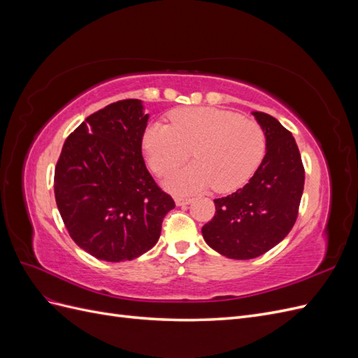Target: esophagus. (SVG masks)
Returning <instances> with one entry per match:
<instances>
[{"label":"esophagus","instance_id":"obj_1","mask_svg":"<svg viewBox=\"0 0 358 358\" xmlns=\"http://www.w3.org/2000/svg\"><path fill=\"white\" fill-rule=\"evenodd\" d=\"M191 201H192V200L188 199V197H175L176 206H187V204H189Z\"/></svg>","mask_w":358,"mask_h":358}]
</instances>
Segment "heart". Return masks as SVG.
I'll return each mask as SVG.
<instances>
[{
	"label": "heart",
	"mask_w": 358,
	"mask_h": 358,
	"mask_svg": "<svg viewBox=\"0 0 358 358\" xmlns=\"http://www.w3.org/2000/svg\"><path fill=\"white\" fill-rule=\"evenodd\" d=\"M170 127L150 124L142 148L155 175L167 176L185 162L192 150L194 164L173 173L164 187L173 194H194L213 185L233 191L251 178L266 154L264 129L252 119L215 107L173 110Z\"/></svg>",
	"instance_id": "1"
}]
</instances>
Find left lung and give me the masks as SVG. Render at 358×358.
I'll use <instances>...</instances> for the list:
<instances>
[{
    "instance_id": "obj_1",
    "label": "left lung",
    "mask_w": 358,
    "mask_h": 358,
    "mask_svg": "<svg viewBox=\"0 0 358 358\" xmlns=\"http://www.w3.org/2000/svg\"><path fill=\"white\" fill-rule=\"evenodd\" d=\"M266 134V155L246 185L215 199V216L203 225V239L233 259L266 254L289 233L305 187V169L294 137L278 119L252 112Z\"/></svg>"
}]
</instances>
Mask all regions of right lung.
Masks as SVG:
<instances>
[{
    "label": "right lung",
    "instance_id": "add662e5",
    "mask_svg": "<svg viewBox=\"0 0 358 358\" xmlns=\"http://www.w3.org/2000/svg\"><path fill=\"white\" fill-rule=\"evenodd\" d=\"M149 115L142 100L92 113L62 146L55 199L71 239L103 262H129L154 248L175 201L161 191L142 157Z\"/></svg>",
    "mask_w": 358,
    "mask_h": 358
}]
</instances>
